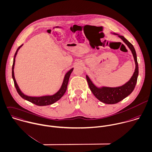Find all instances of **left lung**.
Here are the masks:
<instances>
[{"label": "left lung", "mask_w": 152, "mask_h": 152, "mask_svg": "<svg viewBox=\"0 0 152 152\" xmlns=\"http://www.w3.org/2000/svg\"><path fill=\"white\" fill-rule=\"evenodd\" d=\"M111 34L118 35V37L121 39V40L130 50L134 59L136 66L134 72L130 79L123 86L116 87H109L105 86L97 87L93 83L88 75H86V78L90 89L94 96L99 100L107 104H116L129 96L135 88L139 75V66L137 60V55L133 45L123 36L120 35L115 33Z\"/></svg>", "instance_id": "1"}]
</instances>
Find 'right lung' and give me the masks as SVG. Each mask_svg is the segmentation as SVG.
Returning a JSON list of instances; mask_svg holds the SVG:
<instances>
[{"instance_id":"right-lung-1","label":"right lung","mask_w":152,"mask_h":152,"mask_svg":"<svg viewBox=\"0 0 152 152\" xmlns=\"http://www.w3.org/2000/svg\"><path fill=\"white\" fill-rule=\"evenodd\" d=\"M23 44L21 45L16 51V53L15 54L14 58H13V65H12V78L14 81V84L15 86V88L17 90V92L19 94V96L23 99L29 101L35 105H39V106H44V105H48L53 104L54 102L58 101L65 94L66 92V88H67V86L69 81V78L70 77V75L71 72H72L74 68H72L71 69H69L65 74L63 80L62 84L61 86V88L59 90L54 94L53 95H46V96H38V97H33V96H29L27 95H25L24 93H22V91L20 90L16 81L14 75V66H15V58L17 55V53L19 51V50L22 47Z\"/></svg>"}]
</instances>
